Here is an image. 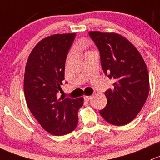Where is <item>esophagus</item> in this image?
<instances>
[{"mask_svg": "<svg viewBox=\"0 0 160 160\" xmlns=\"http://www.w3.org/2000/svg\"><path fill=\"white\" fill-rule=\"evenodd\" d=\"M84 98H85V101H89V100H91L92 98V95H85Z\"/></svg>", "mask_w": 160, "mask_h": 160, "instance_id": "34e87169", "label": "esophagus"}]
</instances>
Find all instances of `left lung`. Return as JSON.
I'll return each mask as SVG.
<instances>
[{"instance_id": "left-lung-1", "label": "left lung", "mask_w": 160, "mask_h": 160, "mask_svg": "<svg viewBox=\"0 0 160 160\" xmlns=\"http://www.w3.org/2000/svg\"><path fill=\"white\" fill-rule=\"evenodd\" d=\"M100 53L102 70L113 88L105 92L107 105L100 110L106 122L124 126L132 121L144 105L149 91L147 67L134 45L116 33L89 31Z\"/></svg>"}]
</instances>
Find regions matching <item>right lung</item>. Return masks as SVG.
<instances>
[{
	"label": "right lung",
	"mask_w": 160,
	"mask_h": 160,
	"mask_svg": "<svg viewBox=\"0 0 160 160\" xmlns=\"http://www.w3.org/2000/svg\"><path fill=\"white\" fill-rule=\"evenodd\" d=\"M75 34L42 39L31 52L25 67L24 91L27 105L44 130L54 136L70 133L78 125L83 98H58L65 79V61Z\"/></svg>",
	"instance_id": "add662e5"
}]
</instances>
